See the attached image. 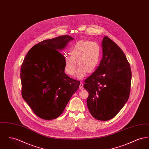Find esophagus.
Masks as SVG:
<instances>
[{
	"mask_svg": "<svg viewBox=\"0 0 149 149\" xmlns=\"http://www.w3.org/2000/svg\"><path fill=\"white\" fill-rule=\"evenodd\" d=\"M79 89H83L84 87H83V84L82 83H81L79 85Z\"/></svg>",
	"mask_w": 149,
	"mask_h": 149,
	"instance_id": "34e87169",
	"label": "esophagus"
}]
</instances>
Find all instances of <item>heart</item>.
Instances as JSON below:
<instances>
[{
  "instance_id": "heart-1",
  "label": "heart",
  "mask_w": 149,
  "mask_h": 149,
  "mask_svg": "<svg viewBox=\"0 0 149 149\" xmlns=\"http://www.w3.org/2000/svg\"><path fill=\"white\" fill-rule=\"evenodd\" d=\"M100 47L97 42L81 40L75 43L70 49V54L64 57V70L69 75H74L77 68L78 78H83L86 72L94 71L99 63Z\"/></svg>"
}]
</instances>
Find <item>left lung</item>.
Listing matches in <instances>:
<instances>
[{"instance_id":"obj_1","label":"left lung","mask_w":149,"mask_h":149,"mask_svg":"<svg viewBox=\"0 0 149 149\" xmlns=\"http://www.w3.org/2000/svg\"><path fill=\"white\" fill-rule=\"evenodd\" d=\"M103 57L99 66L84 80L89 93L86 100L90 113L95 119L113 118L129 98L132 73L120 47L107 36L102 41Z\"/></svg>"}]
</instances>
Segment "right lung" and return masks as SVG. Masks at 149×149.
Listing matches in <instances>:
<instances>
[{
  "label": "right lung",
  "instance_id": "add662e5",
  "mask_svg": "<svg viewBox=\"0 0 149 149\" xmlns=\"http://www.w3.org/2000/svg\"><path fill=\"white\" fill-rule=\"evenodd\" d=\"M74 38L64 35L44 40L29 50L21 68L22 95L38 117L55 119L79 88L80 81L64 71L60 53Z\"/></svg>",
  "mask_w": 149,
  "mask_h": 149
}]
</instances>
